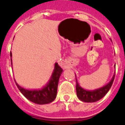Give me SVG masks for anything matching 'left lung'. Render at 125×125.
Instances as JSON below:
<instances>
[{
    "label": "left lung",
    "mask_w": 125,
    "mask_h": 125,
    "mask_svg": "<svg viewBox=\"0 0 125 125\" xmlns=\"http://www.w3.org/2000/svg\"><path fill=\"white\" fill-rule=\"evenodd\" d=\"M115 73L114 74L113 78L110 80V82L106 84L104 86L98 89L94 90H86L82 88L76 79V93L79 99L85 102H94L100 100L106 94L108 90L113 85V81L115 79Z\"/></svg>",
    "instance_id": "left-lung-1"
}]
</instances>
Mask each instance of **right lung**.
<instances>
[{
	"label": "right lung",
	"mask_w": 125,
	"mask_h": 125,
	"mask_svg": "<svg viewBox=\"0 0 125 125\" xmlns=\"http://www.w3.org/2000/svg\"><path fill=\"white\" fill-rule=\"evenodd\" d=\"M11 56L12 53L10 52V57ZM62 71L63 70L59 66L58 63H55V69L49 83L41 90H26L21 87L16 82L15 83L20 92L29 100L38 104H45L53 102L56 98L58 82Z\"/></svg>",
	"instance_id": "right-lung-1"
}]
</instances>
